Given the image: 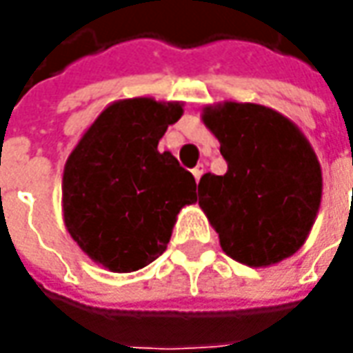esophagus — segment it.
<instances>
[{
  "mask_svg": "<svg viewBox=\"0 0 353 353\" xmlns=\"http://www.w3.org/2000/svg\"><path fill=\"white\" fill-rule=\"evenodd\" d=\"M192 174H194V179H196V183L200 181V176L204 174V165H198V167H194L192 169Z\"/></svg>",
  "mask_w": 353,
  "mask_h": 353,
  "instance_id": "obj_1",
  "label": "esophagus"
}]
</instances>
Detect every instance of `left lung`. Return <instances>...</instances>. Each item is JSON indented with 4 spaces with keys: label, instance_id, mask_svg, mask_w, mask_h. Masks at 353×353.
<instances>
[{
    "label": "left lung",
    "instance_id": "8db88e82",
    "mask_svg": "<svg viewBox=\"0 0 353 353\" xmlns=\"http://www.w3.org/2000/svg\"><path fill=\"white\" fill-rule=\"evenodd\" d=\"M204 125L220 141L225 174L206 172L198 206L225 255L269 267L305 245L322 200V169L305 133L261 103H212Z\"/></svg>",
    "mask_w": 353,
    "mask_h": 353
}]
</instances>
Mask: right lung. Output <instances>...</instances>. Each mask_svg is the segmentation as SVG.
I'll list each match as a JSON object with an SVG mask.
<instances>
[{
	"label": "right lung",
	"mask_w": 353,
	"mask_h": 353,
	"mask_svg": "<svg viewBox=\"0 0 353 353\" xmlns=\"http://www.w3.org/2000/svg\"><path fill=\"white\" fill-rule=\"evenodd\" d=\"M183 102L128 98L105 105L62 174V220L94 263L131 273L167 250L176 216L196 202V181L157 145Z\"/></svg>",
	"instance_id": "1"
}]
</instances>
